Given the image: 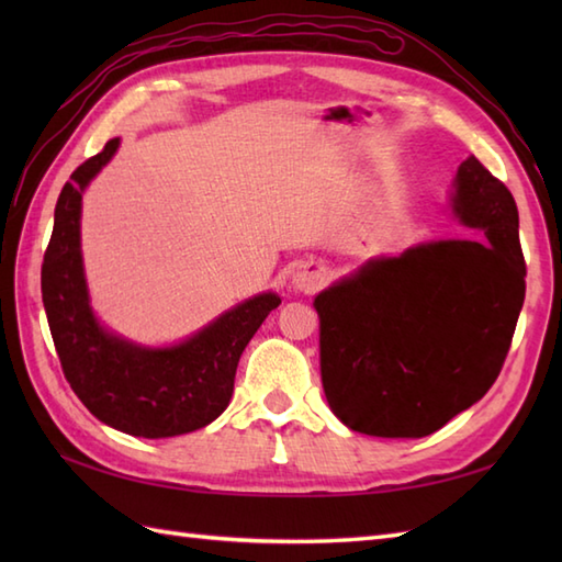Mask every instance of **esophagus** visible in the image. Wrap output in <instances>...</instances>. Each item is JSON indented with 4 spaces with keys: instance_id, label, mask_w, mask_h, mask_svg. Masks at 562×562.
Returning <instances> with one entry per match:
<instances>
[{
    "instance_id": "obj_1",
    "label": "esophagus",
    "mask_w": 562,
    "mask_h": 562,
    "mask_svg": "<svg viewBox=\"0 0 562 562\" xmlns=\"http://www.w3.org/2000/svg\"><path fill=\"white\" fill-rule=\"evenodd\" d=\"M321 280H324V272L321 270H308V268H300L296 272H292V284L296 290L304 292H314Z\"/></svg>"
}]
</instances>
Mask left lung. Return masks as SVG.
<instances>
[{
	"mask_svg": "<svg viewBox=\"0 0 562 562\" xmlns=\"http://www.w3.org/2000/svg\"><path fill=\"white\" fill-rule=\"evenodd\" d=\"M451 210L487 244L413 246L316 294L321 381L355 432L432 435L481 401L503 369L527 292L515 198L469 157Z\"/></svg>",
	"mask_w": 562,
	"mask_h": 562,
	"instance_id": "obj_1",
	"label": "left lung"
}]
</instances>
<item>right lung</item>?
<instances>
[{
	"mask_svg": "<svg viewBox=\"0 0 562 562\" xmlns=\"http://www.w3.org/2000/svg\"><path fill=\"white\" fill-rule=\"evenodd\" d=\"M117 147L115 137L83 161L57 198L41 270L43 306L63 372L91 415L133 437H176L210 425L226 411L241 352L280 306V296H250L166 348H149L105 328L93 314L83 274L81 195Z\"/></svg>",
	"mask_w": 562,
	"mask_h": 562,
	"instance_id": "1",
	"label": "right lung"
}]
</instances>
